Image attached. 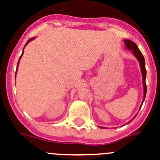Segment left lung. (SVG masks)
Returning <instances> with one entry per match:
<instances>
[{
    "instance_id": "left-lung-1",
    "label": "left lung",
    "mask_w": 160,
    "mask_h": 160,
    "mask_svg": "<svg viewBox=\"0 0 160 160\" xmlns=\"http://www.w3.org/2000/svg\"><path fill=\"white\" fill-rule=\"evenodd\" d=\"M124 42H125V46H126L127 49H129L132 52V53H133L134 56H135V57H136V59H138V62H139L140 67H141L142 74L143 89H144V96H143V101H142V102L141 106H140V108H141L142 105V104H143V101H144L145 98H146V62H145L144 56H143L142 53L141 52V51H140L139 49L138 48V46H137V45L135 44V42H133L131 41V40H128V39H125L124 40ZM135 117H136V115L135 116ZM133 119H132V121H133ZM132 121H131V122H132ZM128 123H130V122H128L127 124H128Z\"/></svg>"
}]
</instances>
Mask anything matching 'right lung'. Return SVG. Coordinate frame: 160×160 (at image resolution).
Returning a JSON list of instances; mask_svg holds the SVG:
<instances>
[{"label": "right lung", "instance_id": "1", "mask_svg": "<svg viewBox=\"0 0 160 160\" xmlns=\"http://www.w3.org/2000/svg\"><path fill=\"white\" fill-rule=\"evenodd\" d=\"M34 39V38H30V39L29 40H28V42H27V43H26V44H25V46H26V45L27 44H28V42H30V41H32V40H33ZM23 52H24V51L23 52H22V55H23ZM22 56H20V58H19V60H20V59H21V57H22ZM19 60H18V65H17V69H18V63H19ZM16 71H17V70H16ZM15 74H16V72H15Z\"/></svg>", "mask_w": 160, "mask_h": 160}]
</instances>
